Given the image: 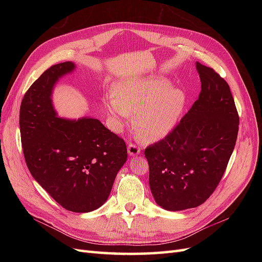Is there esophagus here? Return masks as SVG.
<instances>
[{
    "mask_svg": "<svg viewBox=\"0 0 262 262\" xmlns=\"http://www.w3.org/2000/svg\"><path fill=\"white\" fill-rule=\"evenodd\" d=\"M141 148L136 144V143H130L128 146V154L130 156H136L138 154H140Z\"/></svg>",
    "mask_w": 262,
    "mask_h": 262,
    "instance_id": "1",
    "label": "esophagus"
}]
</instances>
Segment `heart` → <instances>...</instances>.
I'll return each instance as SVG.
<instances>
[{
    "instance_id": "b5f03b06",
    "label": "heart",
    "mask_w": 262,
    "mask_h": 262,
    "mask_svg": "<svg viewBox=\"0 0 262 262\" xmlns=\"http://www.w3.org/2000/svg\"><path fill=\"white\" fill-rule=\"evenodd\" d=\"M186 101V93L173 89L167 78L150 77L118 83L115 93L109 92L102 98V106L115 132H120L136 114L133 125L139 137L154 142L175 128Z\"/></svg>"
}]
</instances>
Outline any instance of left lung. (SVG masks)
<instances>
[{"label":"left lung","mask_w":262,"mask_h":262,"mask_svg":"<svg viewBox=\"0 0 262 262\" xmlns=\"http://www.w3.org/2000/svg\"><path fill=\"white\" fill-rule=\"evenodd\" d=\"M201 92L165 139L145 148L149 188L167 211L199 207L217 187L234 150L239 117L231 90L215 71L196 62Z\"/></svg>","instance_id":"1"}]
</instances>
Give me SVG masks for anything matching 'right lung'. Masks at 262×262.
<instances>
[{
    "label": "right lung",
    "mask_w": 262,
    "mask_h": 262,
    "mask_svg": "<svg viewBox=\"0 0 262 262\" xmlns=\"http://www.w3.org/2000/svg\"><path fill=\"white\" fill-rule=\"evenodd\" d=\"M74 69L70 61L52 66L29 87L20 104L19 129L35 180L66 210L86 213L107 201L128 154L124 141L98 119L58 117L53 87Z\"/></svg>",
    "instance_id": "obj_1"
}]
</instances>
